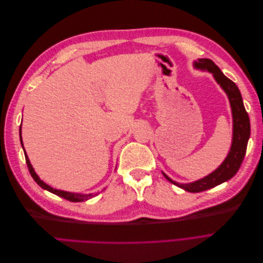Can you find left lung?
<instances>
[{
  "label": "left lung",
  "mask_w": 263,
  "mask_h": 263,
  "mask_svg": "<svg viewBox=\"0 0 263 263\" xmlns=\"http://www.w3.org/2000/svg\"><path fill=\"white\" fill-rule=\"evenodd\" d=\"M193 67L197 70L208 71V72L213 74L215 81L219 84V86L227 95L233 115L232 146H230L229 153L225 158V160L221 162L216 170H214L209 176L191 183L176 182L166 176L164 172H162L164 178L173 183L174 185L185 190L187 192L197 193L217 186L221 184V183L230 180L239 170L246 155L247 144H248L250 137V121L248 113L246 112V108L243 106L242 98L238 86L222 73L220 69L211 59H197L194 61Z\"/></svg>",
  "instance_id": "1"
}]
</instances>
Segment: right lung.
Returning <instances> with one entry per match:
<instances>
[{
    "label": "right lung",
    "instance_id": "right-lung-1",
    "mask_svg": "<svg viewBox=\"0 0 263 263\" xmlns=\"http://www.w3.org/2000/svg\"><path fill=\"white\" fill-rule=\"evenodd\" d=\"M20 139H21V145L23 147V150H24V154H25V159H26V163H27V166H28V170L30 172V176L33 177V179L35 180V182L37 183V184L43 187L44 190H47L49 191V192L58 195V196H61L63 198H66V200L70 201V202H83V201H87L90 200V198H92L93 196H95L97 194H93V193H90V194H80V193H72V192H67V191H61V190H57V189H53L51 187L50 185L47 184V183H45L43 180H41V178H39L34 168L33 165L30 164V161L28 159V156L26 154L25 149H24V145H23V139H22V126L20 127Z\"/></svg>",
    "mask_w": 263,
    "mask_h": 263
}]
</instances>
